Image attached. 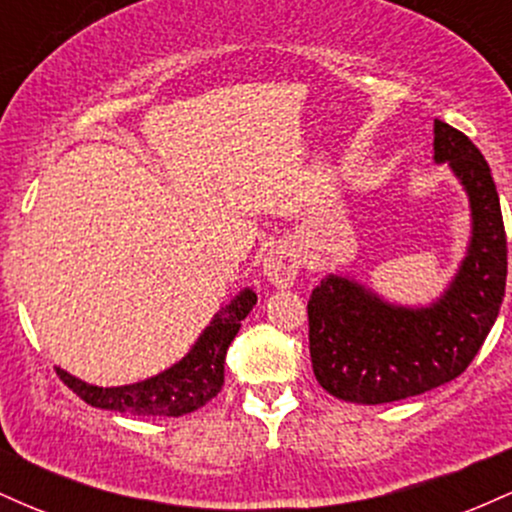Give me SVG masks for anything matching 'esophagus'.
<instances>
[{"mask_svg":"<svg viewBox=\"0 0 512 512\" xmlns=\"http://www.w3.org/2000/svg\"><path fill=\"white\" fill-rule=\"evenodd\" d=\"M301 250L296 248V243L291 240H279L269 248L267 255H264V276L267 281H272L279 289H286L296 281L298 272H301Z\"/></svg>","mask_w":512,"mask_h":512,"instance_id":"esophagus-1","label":"esophagus"}]
</instances>
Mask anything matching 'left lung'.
I'll return each instance as SVG.
<instances>
[{
	"label": "left lung",
	"instance_id": "obj_1",
	"mask_svg": "<svg viewBox=\"0 0 512 512\" xmlns=\"http://www.w3.org/2000/svg\"><path fill=\"white\" fill-rule=\"evenodd\" d=\"M433 151L467 187L474 233L450 291L431 308H395L349 279L330 276L308 301L317 383L356 404H385L450 383L467 370L505 296L508 243L491 168L472 139L436 120Z\"/></svg>",
	"mask_w": 512,
	"mask_h": 512
}]
</instances>
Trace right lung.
Wrapping results in <instances>:
<instances>
[{
	"instance_id": "add662e5",
	"label": "right lung",
	"mask_w": 512,
	"mask_h": 512,
	"mask_svg": "<svg viewBox=\"0 0 512 512\" xmlns=\"http://www.w3.org/2000/svg\"><path fill=\"white\" fill-rule=\"evenodd\" d=\"M257 296L250 289L233 298L216 313L192 351L156 378L125 387H96L81 383L74 375L57 368V375L69 390L91 407H101L137 416H182L211 402L223 387L226 351L248 317Z\"/></svg>"
}]
</instances>
